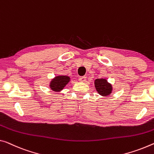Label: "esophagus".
Masks as SVG:
<instances>
[{
    "label": "esophagus",
    "mask_w": 154,
    "mask_h": 154,
    "mask_svg": "<svg viewBox=\"0 0 154 154\" xmlns=\"http://www.w3.org/2000/svg\"><path fill=\"white\" fill-rule=\"evenodd\" d=\"M79 81H80V82L86 81V76H80V77H79Z\"/></svg>",
    "instance_id": "obj_1"
}]
</instances>
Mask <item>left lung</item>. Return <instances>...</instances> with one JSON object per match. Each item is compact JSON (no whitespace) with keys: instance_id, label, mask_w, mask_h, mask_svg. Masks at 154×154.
Masks as SVG:
<instances>
[{"instance_id":"1","label":"left lung","mask_w":154,"mask_h":154,"mask_svg":"<svg viewBox=\"0 0 154 154\" xmlns=\"http://www.w3.org/2000/svg\"><path fill=\"white\" fill-rule=\"evenodd\" d=\"M94 85H95L97 91L98 92L100 95L103 96H107L109 95L110 94H112V85L109 83L106 79H96L95 82H94Z\"/></svg>"}]
</instances>
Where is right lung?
<instances>
[{"instance_id":"right-lung-1","label":"right lung","mask_w":154,"mask_h":154,"mask_svg":"<svg viewBox=\"0 0 154 154\" xmlns=\"http://www.w3.org/2000/svg\"><path fill=\"white\" fill-rule=\"evenodd\" d=\"M69 80L70 78L67 75H58L51 80L49 86L54 91H60L69 82Z\"/></svg>"}]
</instances>
